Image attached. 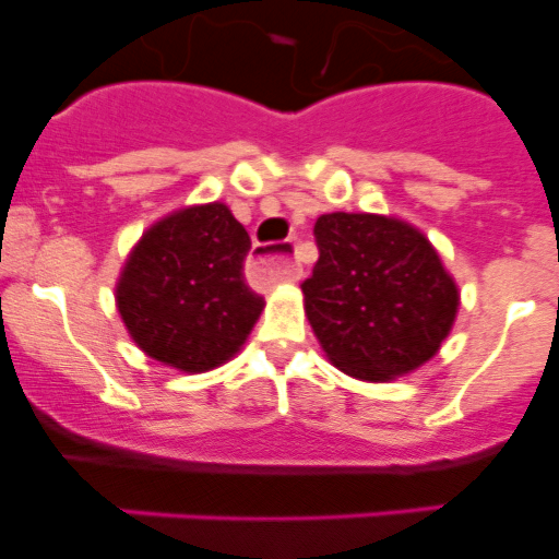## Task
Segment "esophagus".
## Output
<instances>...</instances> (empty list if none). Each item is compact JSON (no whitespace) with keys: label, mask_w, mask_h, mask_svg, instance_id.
Listing matches in <instances>:
<instances>
[{"label":"esophagus","mask_w":559,"mask_h":559,"mask_svg":"<svg viewBox=\"0 0 559 559\" xmlns=\"http://www.w3.org/2000/svg\"><path fill=\"white\" fill-rule=\"evenodd\" d=\"M292 243H281L275 248L257 246L248 257V270L253 278L259 281H297L300 278V267L292 262L289 253Z\"/></svg>","instance_id":"esophagus-1"}]
</instances>
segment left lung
Here are the masks:
<instances>
[{"label":"left lung","mask_w":559,"mask_h":559,"mask_svg":"<svg viewBox=\"0 0 559 559\" xmlns=\"http://www.w3.org/2000/svg\"><path fill=\"white\" fill-rule=\"evenodd\" d=\"M313 235L319 262L302 295L330 362L354 379L386 381L436 357L460 292L430 240L373 213H326Z\"/></svg>","instance_id":"8db88e82"}]
</instances>
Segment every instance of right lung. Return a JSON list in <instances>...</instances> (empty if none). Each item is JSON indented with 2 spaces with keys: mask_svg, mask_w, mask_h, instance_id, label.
Returning <instances> with one entry per match:
<instances>
[{
  "mask_svg": "<svg viewBox=\"0 0 559 559\" xmlns=\"http://www.w3.org/2000/svg\"><path fill=\"white\" fill-rule=\"evenodd\" d=\"M248 248L246 227L222 202L156 222L116 286L132 341L183 373H205L235 357L264 308L246 284Z\"/></svg>",
  "mask_w": 559,
  "mask_h": 559,
  "instance_id": "add662e5",
  "label": "right lung"
}]
</instances>
